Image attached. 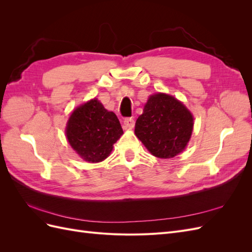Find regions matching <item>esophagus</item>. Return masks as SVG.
Segmentation results:
<instances>
[{
    "label": "esophagus",
    "mask_w": 252,
    "mask_h": 252,
    "mask_svg": "<svg viewBox=\"0 0 252 252\" xmlns=\"http://www.w3.org/2000/svg\"><path fill=\"white\" fill-rule=\"evenodd\" d=\"M124 126L126 128H133V126H134V120L132 118H126L124 120Z\"/></svg>",
    "instance_id": "esophagus-1"
}]
</instances>
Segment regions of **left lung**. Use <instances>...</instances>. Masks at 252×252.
Segmentation results:
<instances>
[{
	"instance_id": "8db88e82",
	"label": "left lung",
	"mask_w": 252,
	"mask_h": 252,
	"mask_svg": "<svg viewBox=\"0 0 252 252\" xmlns=\"http://www.w3.org/2000/svg\"><path fill=\"white\" fill-rule=\"evenodd\" d=\"M193 129V117L174 96H149L135 122L134 133L152 156L171 158L185 149Z\"/></svg>"
}]
</instances>
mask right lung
<instances>
[{"instance_id": "1", "label": "right lung", "mask_w": 252, "mask_h": 252, "mask_svg": "<svg viewBox=\"0 0 252 252\" xmlns=\"http://www.w3.org/2000/svg\"><path fill=\"white\" fill-rule=\"evenodd\" d=\"M122 134L123 129L116 114L105 109L96 98L75 108L66 126L70 146L90 163L104 161Z\"/></svg>"}]
</instances>
